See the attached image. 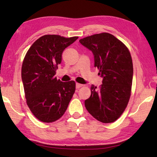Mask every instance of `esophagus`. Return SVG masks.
<instances>
[{"label":"esophagus","mask_w":157,"mask_h":157,"mask_svg":"<svg viewBox=\"0 0 157 157\" xmlns=\"http://www.w3.org/2000/svg\"><path fill=\"white\" fill-rule=\"evenodd\" d=\"M84 86V85L83 84H79V83H76V88H80L82 87H83Z\"/></svg>","instance_id":"esophagus-1"}]
</instances>
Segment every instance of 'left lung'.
I'll use <instances>...</instances> for the list:
<instances>
[{"label": "left lung", "mask_w": 157, "mask_h": 157, "mask_svg": "<svg viewBox=\"0 0 157 157\" xmlns=\"http://www.w3.org/2000/svg\"><path fill=\"white\" fill-rule=\"evenodd\" d=\"M92 52L94 67L103 78L99 89L91 86V96L85 106L102 123L115 121L128 106L132 92L133 63L128 47L109 33H101L79 40Z\"/></svg>", "instance_id": "obj_1"}]
</instances>
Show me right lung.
I'll list each match as a JSON object with an SVG mask.
<instances>
[{
    "label": "right lung",
    "mask_w": 157,
    "mask_h": 157,
    "mask_svg": "<svg viewBox=\"0 0 157 157\" xmlns=\"http://www.w3.org/2000/svg\"><path fill=\"white\" fill-rule=\"evenodd\" d=\"M78 38L59 35L41 36L23 59L21 78L26 102L40 121L51 123L61 118L74 94L75 82H63L55 74L63 51Z\"/></svg>",
    "instance_id": "obj_1"
}]
</instances>
